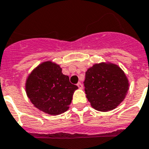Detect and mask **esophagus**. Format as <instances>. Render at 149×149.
Here are the masks:
<instances>
[{
	"label": "esophagus",
	"mask_w": 149,
	"mask_h": 149,
	"mask_svg": "<svg viewBox=\"0 0 149 149\" xmlns=\"http://www.w3.org/2000/svg\"><path fill=\"white\" fill-rule=\"evenodd\" d=\"M77 86H78L79 89H83V84L80 83V82H79V83H77Z\"/></svg>",
	"instance_id": "esophagus-1"
}]
</instances>
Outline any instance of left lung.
Returning <instances> with one entry per match:
<instances>
[{"label":"left lung","instance_id":"obj_1","mask_svg":"<svg viewBox=\"0 0 149 149\" xmlns=\"http://www.w3.org/2000/svg\"><path fill=\"white\" fill-rule=\"evenodd\" d=\"M86 98L95 109L107 112L116 108L125 99L129 81L114 64H95L86 72Z\"/></svg>","mask_w":149,"mask_h":149}]
</instances>
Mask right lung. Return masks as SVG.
I'll return each mask as SVG.
<instances>
[{
    "mask_svg": "<svg viewBox=\"0 0 149 149\" xmlns=\"http://www.w3.org/2000/svg\"><path fill=\"white\" fill-rule=\"evenodd\" d=\"M77 86L63 74L59 65L45 62L38 66L26 79L27 96L37 108L49 115L63 113L69 109Z\"/></svg>",
    "mask_w": 149,
    "mask_h": 149,
    "instance_id": "right-lung-1",
    "label": "right lung"
}]
</instances>
